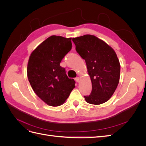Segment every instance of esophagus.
<instances>
[{"instance_id":"34e87169","label":"esophagus","mask_w":146,"mask_h":146,"mask_svg":"<svg viewBox=\"0 0 146 146\" xmlns=\"http://www.w3.org/2000/svg\"><path fill=\"white\" fill-rule=\"evenodd\" d=\"M75 80H76L77 82H78L79 81H80V78H79V77H76V78H75Z\"/></svg>"}]
</instances>
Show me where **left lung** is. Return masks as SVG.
<instances>
[{"label":"left lung","instance_id":"1","mask_svg":"<svg viewBox=\"0 0 146 146\" xmlns=\"http://www.w3.org/2000/svg\"><path fill=\"white\" fill-rule=\"evenodd\" d=\"M76 50L85 60L92 83V91L85 96L88 103L100 105L108 101L115 91L120 78L121 66L116 52L94 35L72 38Z\"/></svg>","mask_w":146,"mask_h":146}]
</instances>
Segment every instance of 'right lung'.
Here are the masks:
<instances>
[{
	"label": "right lung",
	"instance_id": "right-lung-1",
	"mask_svg": "<svg viewBox=\"0 0 146 146\" xmlns=\"http://www.w3.org/2000/svg\"><path fill=\"white\" fill-rule=\"evenodd\" d=\"M71 38L53 35L47 38L31 54L27 77L36 94L47 105H62L75 88L76 82L69 78L60 65L71 50Z\"/></svg>",
	"mask_w": 146,
	"mask_h": 146
}]
</instances>
